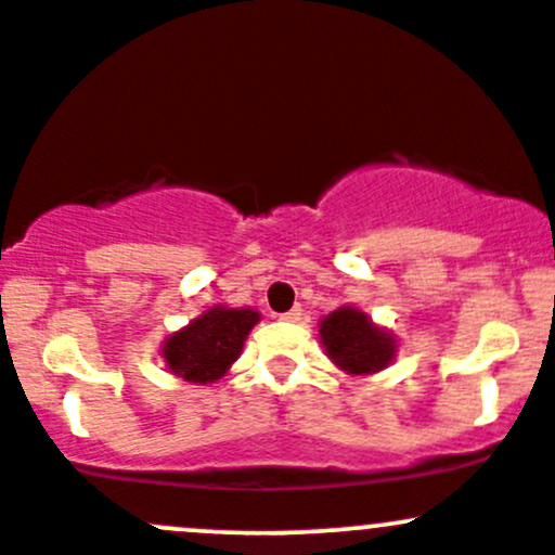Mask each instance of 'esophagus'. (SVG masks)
Here are the masks:
<instances>
[{"label":"esophagus","mask_w":555,"mask_h":555,"mask_svg":"<svg viewBox=\"0 0 555 555\" xmlns=\"http://www.w3.org/2000/svg\"><path fill=\"white\" fill-rule=\"evenodd\" d=\"M280 320H285V323H299V320H301V307L288 309V312L280 314Z\"/></svg>","instance_id":"34e87169"}]
</instances>
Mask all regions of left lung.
I'll use <instances>...</instances> for the list:
<instances>
[{"mask_svg": "<svg viewBox=\"0 0 555 555\" xmlns=\"http://www.w3.org/2000/svg\"><path fill=\"white\" fill-rule=\"evenodd\" d=\"M320 344L327 360L347 375H373L389 367L397 357V336L380 327L367 312L344 304L320 320Z\"/></svg>", "mask_w": 555, "mask_h": 555, "instance_id": "left-lung-1", "label": "left lung"}]
</instances>
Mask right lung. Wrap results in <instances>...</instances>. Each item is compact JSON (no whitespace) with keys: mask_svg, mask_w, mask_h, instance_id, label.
Here are the masks:
<instances>
[{"mask_svg":"<svg viewBox=\"0 0 555 555\" xmlns=\"http://www.w3.org/2000/svg\"><path fill=\"white\" fill-rule=\"evenodd\" d=\"M261 314L251 307L214 304L160 344L166 371L188 384H217L241 357L248 333Z\"/></svg>","mask_w":555,"mask_h":555,"instance_id":"add662e5","label":"right lung"}]
</instances>
